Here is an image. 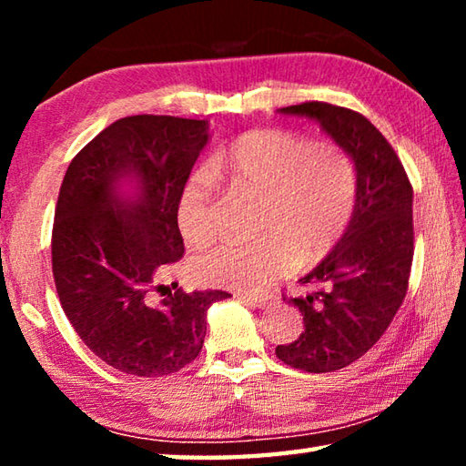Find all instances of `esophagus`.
I'll return each instance as SVG.
<instances>
[{"instance_id":"esophagus-1","label":"esophagus","mask_w":466,"mask_h":466,"mask_svg":"<svg viewBox=\"0 0 466 466\" xmlns=\"http://www.w3.org/2000/svg\"><path fill=\"white\" fill-rule=\"evenodd\" d=\"M242 299H244V302H247V304L255 306V309H261V310L269 309V306H271V299L265 298V296H250V294H244Z\"/></svg>"}]
</instances>
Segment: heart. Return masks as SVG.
<instances>
[{
  "mask_svg": "<svg viewBox=\"0 0 466 466\" xmlns=\"http://www.w3.org/2000/svg\"><path fill=\"white\" fill-rule=\"evenodd\" d=\"M214 180L261 199L258 238H224L191 263L205 286L258 289L294 269L325 261L345 238L358 208V168L333 141L283 129L236 137L187 178L177 201L183 238L201 247L218 232Z\"/></svg>",
  "mask_w": 466,
  "mask_h": 466,
  "instance_id": "heart-1",
  "label": "heart"
}]
</instances>
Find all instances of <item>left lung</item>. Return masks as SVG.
Listing matches in <instances>:
<instances>
[{
	"instance_id": "1",
	"label": "left lung",
	"mask_w": 466,
	"mask_h": 466,
	"mask_svg": "<svg viewBox=\"0 0 466 466\" xmlns=\"http://www.w3.org/2000/svg\"><path fill=\"white\" fill-rule=\"evenodd\" d=\"M279 113L317 121L358 168L350 230L299 279L309 291L288 299L302 312V335L275 347L291 368L335 372L372 350L403 304L413 263V187L392 146L356 110L314 100Z\"/></svg>"
}]
</instances>
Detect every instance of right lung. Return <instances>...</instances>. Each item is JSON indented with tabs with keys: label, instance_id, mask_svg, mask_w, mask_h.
<instances>
[{
	"label": "right lung",
	"instance_id": "obj_1",
	"mask_svg": "<svg viewBox=\"0 0 466 466\" xmlns=\"http://www.w3.org/2000/svg\"><path fill=\"white\" fill-rule=\"evenodd\" d=\"M208 139V121L125 116L77 152L61 183L51 238L61 309L94 356L125 374L191 364L208 309L230 296L157 286L183 258L177 201Z\"/></svg>",
	"mask_w": 466,
	"mask_h": 466
}]
</instances>
